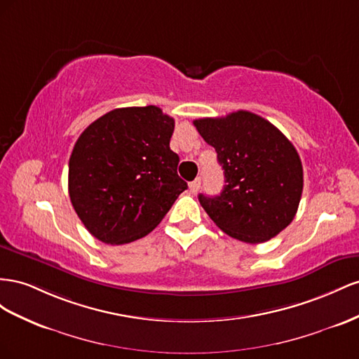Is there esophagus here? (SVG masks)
I'll use <instances>...</instances> for the list:
<instances>
[{"mask_svg": "<svg viewBox=\"0 0 359 359\" xmlns=\"http://www.w3.org/2000/svg\"><path fill=\"white\" fill-rule=\"evenodd\" d=\"M200 187H201V179H200V177L196 179L194 182H191V183H189V191H191V194H197L198 189H200Z\"/></svg>", "mask_w": 359, "mask_h": 359, "instance_id": "34e87169", "label": "esophagus"}]
</instances>
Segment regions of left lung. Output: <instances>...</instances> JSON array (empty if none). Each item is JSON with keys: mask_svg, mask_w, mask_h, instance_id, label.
<instances>
[{"mask_svg": "<svg viewBox=\"0 0 359 359\" xmlns=\"http://www.w3.org/2000/svg\"><path fill=\"white\" fill-rule=\"evenodd\" d=\"M217 150L225 185L219 196L200 194L203 209L229 236L262 243L293 221L302 196L298 151L271 121L250 111L194 120Z\"/></svg>", "mask_w": 359, "mask_h": 359, "instance_id": "8db88e82", "label": "left lung"}]
</instances>
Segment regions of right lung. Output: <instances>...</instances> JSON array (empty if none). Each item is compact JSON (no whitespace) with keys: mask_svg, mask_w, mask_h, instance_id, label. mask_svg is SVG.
<instances>
[{"mask_svg":"<svg viewBox=\"0 0 359 359\" xmlns=\"http://www.w3.org/2000/svg\"><path fill=\"white\" fill-rule=\"evenodd\" d=\"M174 118L149 107L107 112L79 135L69 159V197L104 243L144 238L188 188L170 149Z\"/></svg>","mask_w":359,"mask_h":359,"instance_id":"right-lung-1","label":"right lung"}]
</instances>
